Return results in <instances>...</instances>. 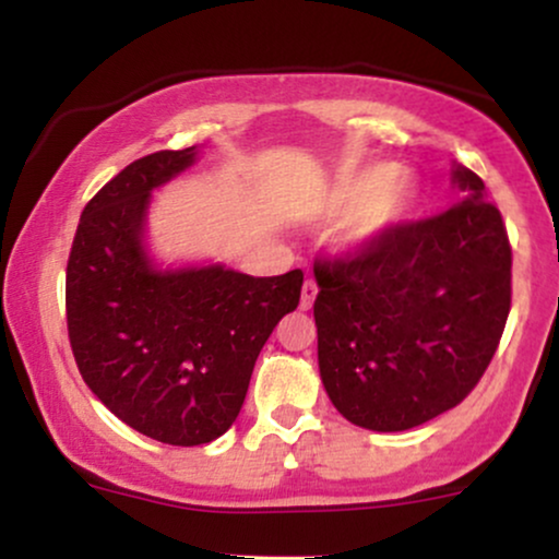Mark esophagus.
<instances>
[{
	"instance_id": "esophagus-1",
	"label": "esophagus",
	"mask_w": 559,
	"mask_h": 559,
	"mask_svg": "<svg viewBox=\"0 0 559 559\" xmlns=\"http://www.w3.org/2000/svg\"><path fill=\"white\" fill-rule=\"evenodd\" d=\"M316 297H318V284L312 278H307L305 286H301V310H310Z\"/></svg>"
}]
</instances>
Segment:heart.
<instances>
[{"instance_id":"b5f03b06","label":"heart","mask_w":559,"mask_h":559,"mask_svg":"<svg viewBox=\"0 0 559 559\" xmlns=\"http://www.w3.org/2000/svg\"><path fill=\"white\" fill-rule=\"evenodd\" d=\"M409 197V181L394 165H370L338 181L325 197L310 204L307 215L329 221L349 215L346 241L360 243L376 239L404 213Z\"/></svg>"}]
</instances>
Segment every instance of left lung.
<instances>
[{
  "label": "left lung",
  "mask_w": 559,
  "mask_h": 559,
  "mask_svg": "<svg viewBox=\"0 0 559 559\" xmlns=\"http://www.w3.org/2000/svg\"><path fill=\"white\" fill-rule=\"evenodd\" d=\"M463 199L391 223L316 260L318 365L333 407L370 431H407L457 407L502 338L512 249L484 181L454 168Z\"/></svg>",
  "instance_id": "left-lung-1"
}]
</instances>
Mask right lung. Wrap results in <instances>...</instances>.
<instances>
[{"label": "right lung", "mask_w": 559, "mask_h": 559, "mask_svg": "<svg viewBox=\"0 0 559 559\" xmlns=\"http://www.w3.org/2000/svg\"><path fill=\"white\" fill-rule=\"evenodd\" d=\"M197 146L123 168L83 207L68 258L75 365L133 431L197 447L234 426L260 349L297 310L305 273L271 278L223 265L157 271L144 249L152 189L189 168Z\"/></svg>", "instance_id": "1"}]
</instances>
